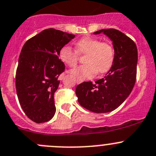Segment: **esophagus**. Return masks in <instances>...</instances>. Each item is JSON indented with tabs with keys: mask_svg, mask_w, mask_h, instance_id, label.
Wrapping results in <instances>:
<instances>
[{
	"mask_svg": "<svg viewBox=\"0 0 156 156\" xmlns=\"http://www.w3.org/2000/svg\"><path fill=\"white\" fill-rule=\"evenodd\" d=\"M76 83H80V80H76Z\"/></svg>",
	"mask_w": 156,
	"mask_h": 156,
	"instance_id": "obj_1",
	"label": "esophagus"
}]
</instances>
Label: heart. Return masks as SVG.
<instances>
[{
  "label": "heart",
  "instance_id": "1",
  "mask_svg": "<svg viewBox=\"0 0 156 156\" xmlns=\"http://www.w3.org/2000/svg\"><path fill=\"white\" fill-rule=\"evenodd\" d=\"M78 53L85 55V64L70 71L71 75L78 80L90 79L96 73L103 74L108 72L115 60V50L112 44L89 37L76 43V50L68 46L63 47L59 55L63 63L69 67H73L78 62Z\"/></svg>",
  "mask_w": 156,
  "mask_h": 156
}]
</instances>
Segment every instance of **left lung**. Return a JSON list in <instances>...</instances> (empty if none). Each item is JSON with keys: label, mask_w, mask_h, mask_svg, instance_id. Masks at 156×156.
<instances>
[{"label": "left lung", "mask_w": 156, "mask_h": 156, "mask_svg": "<svg viewBox=\"0 0 156 156\" xmlns=\"http://www.w3.org/2000/svg\"><path fill=\"white\" fill-rule=\"evenodd\" d=\"M103 33L112 41L115 60L103 78L83 82L76 88L80 104L85 109L104 113L118 108L129 96L136 80L138 51L134 41L118 30L103 29L94 34Z\"/></svg>", "instance_id": "obj_1"}]
</instances>
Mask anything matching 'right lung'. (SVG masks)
Wrapping results in <instances>:
<instances>
[{"label": "right lung", "mask_w": 156, "mask_h": 156, "mask_svg": "<svg viewBox=\"0 0 156 156\" xmlns=\"http://www.w3.org/2000/svg\"><path fill=\"white\" fill-rule=\"evenodd\" d=\"M75 37L59 30L46 29L23 45L16 71V90L27 116L37 123L51 119L56 112L54 93L65 70L60 49Z\"/></svg>", "instance_id": "1"}]
</instances>
